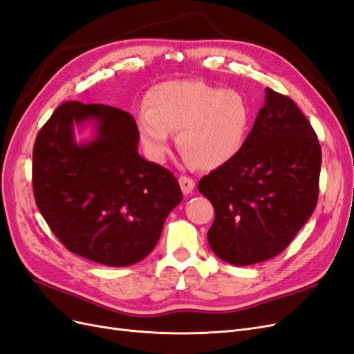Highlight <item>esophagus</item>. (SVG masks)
Masks as SVG:
<instances>
[{
  "label": "esophagus",
  "instance_id": "obj_1",
  "mask_svg": "<svg viewBox=\"0 0 354 354\" xmlns=\"http://www.w3.org/2000/svg\"><path fill=\"white\" fill-rule=\"evenodd\" d=\"M178 183H180V187H181V190H183L185 195L192 194V190L195 189V180L190 178V177L181 176V177L178 178Z\"/></svg>",
  "mask_w": 354,
  "mask_h": 354
}]
</instances>
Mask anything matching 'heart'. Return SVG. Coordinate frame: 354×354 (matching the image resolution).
Masks as SVG:
<instances>
[{"label": "heart", "mask_w": 354, "mask_h": 354, "mask_svg": "<svg viewBox=\"0 0 354 354\" xmlns=\"http://www.w3.org/2000/svg\"><path fill=\"white\" fill-rule=\"evenodd\" d=\"M251 120V104L239 91L202 81H167L147 91L137 125L152 159L164 158L169 133H177V147L187 162L214 169L241 152Z\"/></svg>", "instance_id": "1"}]
</instances>
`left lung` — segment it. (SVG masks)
<instances>
[{"label":"left lung","mask_w":354,"mask_h":354,"mask_svg":"<svg viewBox=\"0 0 354 354\" xmlns=\"http://www.w3.org/2000/svg\"><path fill=\"white\" fill-rule=\"evenodd\" d=\"M322 151L292 99L266 88V103L241 152L202 177L216 217L208 243L218 259L251 266L291 243L316 208Z\"/></svg>","instance_id":"obj_1"}]
</instances>
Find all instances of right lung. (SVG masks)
I'll return each mask as SVG.
<instances>
[{"mask_svg": "<svg viewBox=\"0 0 354 354\" xmlns=\"http://www.w3.org/2000/svg\"><path fill=\"white\" fill-rule=\"evenodd\" d=\"M93 119L98 134L78 145L73 125ZM134 118L108 104L65 102L42 125L32 153L37 207L66 248L124 267L143 260L183 199L174 174L137 152Z\"/></svg>", "mask_w": 354, "mask_h": 354, "instance_id": "obj_1", "label": "right lung"}]
</instances>
